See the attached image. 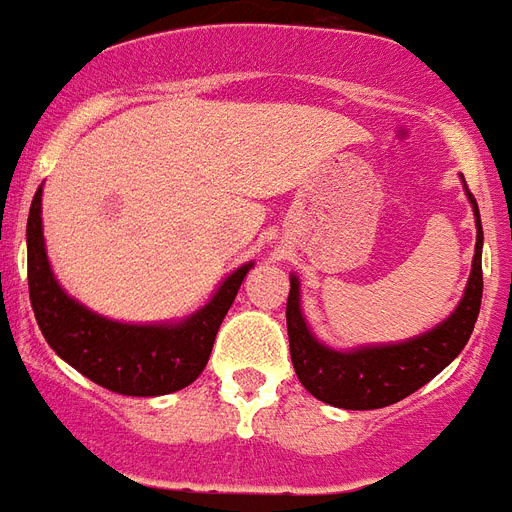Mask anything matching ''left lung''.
<instances>
[{"instance_id": "left-lung-1", "label": "left lung", "mask_w": 512, "mask_h": 512, "mask_svg": "<svg viewBox=\"0 0 512 512\" xmlns=\"http://www.w3.org/2000/svg\"><path fill=\"white\" fill-rule=\"evenodd\" d=\"M464 182V179H462ZM475 214L473 271L459 306L440 325L405 341L368 343L354 349H333L314 335L300 308V282L290 276L287 298V335H290L292 368L311 395L343 411H373L400 403L432 381L440 370L459 357L473 335L483 298V228L473 193L464 185Z\"/></svg>"}]
</instances>
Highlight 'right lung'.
Returning <instances> with one entry per match:
<instances>
[{
  "mask_svg": "<svg viewBox=\"0 0 512 512\" xmlns=\"http://www.w3.org/2000/svg\"><path fill=\"white\" fill-rule=\"evenodd\" d=\"M29 298L37 325L58 357L109 392L158 397L179 392L201 376L222 319L255 263L239 265L190 317L174 322H117L74 300L50 268L42 236V187L26 222Z\"/></svg>",
  "mask_w": 512,
  "mask_h": 512,
  "instance_id": "1",
  "label": "right lung"
}]
</instances>
